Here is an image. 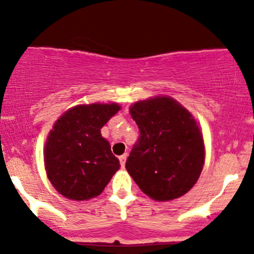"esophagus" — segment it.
<instances>
[{
  "label": "esophagus",
  "instance_id": "34e87169",
  "mask_svg": "<svg viewBox=\"0 0 254 254\" xmlns=\"http://www.w3.org/2000/svg\"><path fill=\"white\" fill-rule=\"evenodd\" d=\"M127 154H123V155H122V156H119V161H121V166L123 168H124V166H125V162H127Z\"/></svg>",
  "mask_w": 254,
  "mask_h": 254
}]
</instances>
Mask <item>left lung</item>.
<instances>
[{"mask_svg": "<svg viewBox=\"0 0 254 254\" xmlns=\"http://www.w3.org/2000/svg\"><path fill=\"white\" fill-rule=\"evenodd\" d=\"M129 111L141 133L125 164L133 182L157 202L188 193L205 161L203 133L192 113L168 95L136 101Z\"/></svg>", "mask_w": 254, "mask_h": 254, "instance_id": "obj_1", "label": "left lung"}]
</instances>
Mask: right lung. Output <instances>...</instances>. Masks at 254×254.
I'll use <instances>...</instances> for the list:
<instances>
[{"label":"right lung","instance_id":"1","mask_svg":"<svg viewBox=\"0 0 254 254\" xmlns=\"http://www.w3.org/2000/svg\"><path fill=\"white\" fill-rule=\"evenodd\" d=\"M121 109L117 103L81 104L55 122L44 145V166L62 196L77 202L95 198L119 170L100 130Z\"/></svg>","mask_w":254,"mask_h":254}]
</instances>
